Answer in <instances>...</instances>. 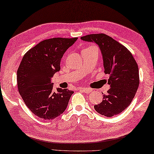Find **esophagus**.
<instances>
[{"mask_svg": "<svg viewBox=\"0 0 154 154\" xmlns=\"http://www.w3.org/2000/svg\"><path fill=\"white\" fill-rule=\"evenodd\" d=\"M79 90L82 91L83 92H85L86 93H90L91 91H92V89H91V88H87V87H85V88H79Z\"/></svg>", "mask_w": 154, "mask_h": 154, "instance_id": "34e87169", "label": "esophagus"}]
</instances>
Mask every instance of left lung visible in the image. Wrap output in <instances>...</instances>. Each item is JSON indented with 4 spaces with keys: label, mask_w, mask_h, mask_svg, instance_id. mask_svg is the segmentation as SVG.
<instances>
[{
    "label": "left lung",
    "mask_w": 154,
    "mask_h": 154,
    "mask_svg": "<svg viewBox=\"0 0 154 154\" xmlns=\"http://www.w3.org/2000/svg\"><path fill=\"white\" fill-rule=\"evenodd\" d=\"M80 38L99 45L104 72L109 75L107 83L111 88L94 108L106 117L119 114L131 104L139 87V68L135 59L127 48L105 34H88Z\"/></svg>",
    "instance_id": "8db88e82"
}]
</instances>
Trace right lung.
I'll return each mask as SVG.
<instances>
[{
  "mask_svg": "<svg viewBox=\"0 0 154 154\" xmlns=\"http://www.w3.org/2000/svg\"><path fill=\"white\" fill-rule=\"evenodd\" d=\"M78 38L44 40L23 55L17 72L18 91L34 115L44 120L59 116L67 108L74 91L53 89L51 78L60 69L64 53Z\"/></svg>",
  "mask_w": 154,
  "mask_h": 154,
  "instance_id": "right-lung-1",
  "label": "right lung"
}]
</instances>
